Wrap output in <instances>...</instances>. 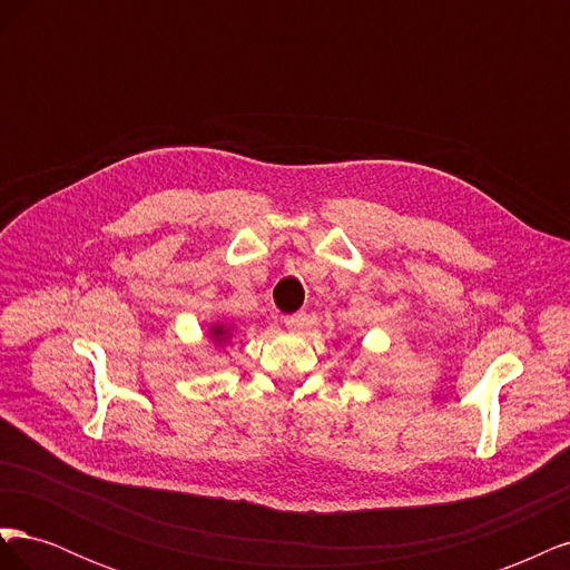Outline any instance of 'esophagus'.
Here are the masks:
<instances>
[{"label":"esophagus","mask_w":570,"mask_h":570,"mask_svg":"<svg viewBox=\"0 0 570 570\" xmlns=\"http://www.w3.org/2000/svg\"><path fill=\"white\" fill-rule=\"evenodd\" d=\"M304 321H306V314H292V316H285L283 318V323H285V327H289V331H299V327L304 325Z\"/></svg>","instance_id":"obj_1"}]
</instances>
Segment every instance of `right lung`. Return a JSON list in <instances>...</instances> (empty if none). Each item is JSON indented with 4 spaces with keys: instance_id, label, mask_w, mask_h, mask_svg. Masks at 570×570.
I'll use <instances>...</instances> for the list:
<instances>
[{
    "instance_id": "right-lung-1",
    "label": "right lung",
    "mask_w": 570,
    "mask_h": 570,
    "mask_svg": "<svg viewBox=\"0 0 570 570\" xmlns=\"http://www.w3.org/2000/svg\"><path fill=\"white\" fill-rule=\"evenodd\" d=\"M212 335L216 337V342H223L228 337V331L223 325H212Z\"/></svg>"
}]
</instances>
